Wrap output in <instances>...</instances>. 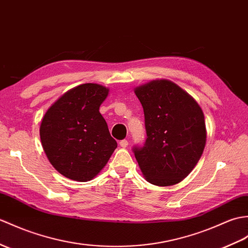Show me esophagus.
I'll use <instances>...</instances> for the list:
<instances>
[{"mask_svg": "<svg viewBox=\"0 0 248 248\" xmlns=\"http://www.w3.org/2000/svg\"><path fill=\"white\" fill-rule=\"evenodd\" d=\"M119 145H120V147L126 148V147H128V145H129V141L126 140H123L119 141Z\"/></svg>", "mask_w": 248, "mask_h": 248, "instance_id": "1", "label": "esophagus"}]
</instances>
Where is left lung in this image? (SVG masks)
Wrapping results in <instances>:
<instances>
[{
	"label": "left lung",
	"mask_w": 248,
	"mask_h": 248,
	"mask_svg": "<svg viewBox=\"0 0 248 248\" xmlns=\"http://www.w3.org/2000/svg\"><path fill=\"white\" fill-rule=\"evenodd\" d=\"M135 94L145 114L147 138L132 151L149 183L174 185L192 171L204 151L206 126L202 108L168 80L141 85Z\"/></svg>",
	"instance_id": "1"
}]
</instances>
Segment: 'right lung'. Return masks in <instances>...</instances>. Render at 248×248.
Returning a JSON list of instances; mask_svg holds the SVG:
<instances>
[{
  "label": "right lung",
  "instance_id": "obj_1",
  "mask_svg": "<svg viewBox=\"0 0 248 248\" xmlns=\"http://www.w3.org/2000/svg\"><path fill=\"white\" fill-rule=\"evenodd\" d=\"M108 94L102 85L81 84L62 95L45 113L40 126L42 147L63 176L92 180L117 148L99 112Z\"/></svg>",
  "mask_w": 248,
  "mask_h": 248
}]
</instances>
